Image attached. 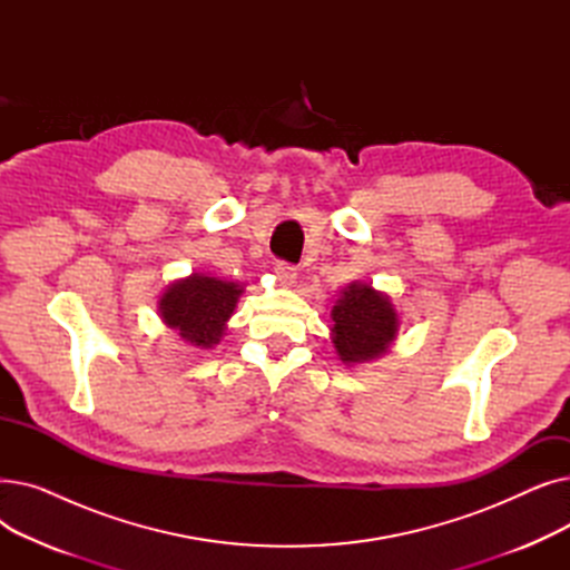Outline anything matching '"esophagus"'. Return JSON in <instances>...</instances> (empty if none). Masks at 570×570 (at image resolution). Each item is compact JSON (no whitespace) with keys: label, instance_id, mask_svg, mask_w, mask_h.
Wrapping results in <instances>:
<instances>
[{"label":"esophagus","instance_id":"obj_1","mask_svg":"<svg viewBox=\"0 0 570 570\" xmlns=\"http://www.w3.org/2000/svg\"><path fill=\"white\" fill-rule=\"evenodd\" d=\"M275 275H277V279H279L282 284H286V286L295 284V277H297L295 267H293L291 263H286V261H277V263H275Z\"/></svg>","mask_w":570,"mask_h":570}]
</instances>
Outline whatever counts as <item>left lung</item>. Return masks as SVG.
<instances>
[{"instance_id": "obj_1", "label": "left lung", "mask_w": 570, "mask_h": 570, "mask_svg": "<svg viewBox=\"0 0 570 570\" xmlns=\"http://www.w3.org/2000/svg\"><path fill=\"white\" fill-rule=\"evenodd\" d=\"M333 344L346 365L372 361L397 335L391 301L370 284H351L333 307Z\"/></svg>"}]
</instances>
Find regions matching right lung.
<instances>
[{"label":"right lung","mask_w":570,"mask_h":570,"mask_svg":"<svg viewBox=\"0 0 570 570\" xmlns=\"http://www.w3.org/2000/svg\"><path fill=\"white\" fill-rule=\"evenodd\" d=\"M243 286L217 277L191 275L173 284L159 301L161 318L185 342L209 348L219 344Z\"/></svg>","instance_id":"add662e5"}]
</instances>
